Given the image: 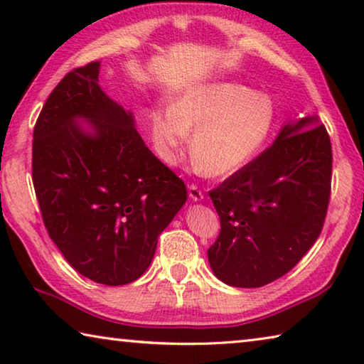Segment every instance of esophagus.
Instances as JSON below:
<instances>
[{"mask_svg":"<svg viewBox=\"0 0 364 364\" xmlns=\"http://www.w3.org/2000/svg\"><path fill=\"white\" fill-rule=\"evenodd\" d=\"M188 191H189L191 200H194V202L204 200V194H202V191H200L199 188H197V186H194V184H191V186L188 188Z\"/></svg>","mask_w":364,"mask_h":364,"instance_id":"34e87169","label":"esophagus"}]
</instances>
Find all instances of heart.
I'll use <instances>...</instances> for the list:
<instances>
[{
  "mask_svg": "<svg viewBox=\"0 0 364 364\" xmlns=\"http://www.w3.org/2000/svg\"><path fill=\"white\" fill-rule=\"evenodd\" d=\"M278 122L274 97L234 82L189 86L171 107L149 114L154 149L165 164L180 160L193 136V170L228 176L250 164L273 134Z\"/></svg>",
  "mask_w": 364,
  "mask_h": 364,
  "instance_id": "1",
  "label": "heart"
}]
</instances>
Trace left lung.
Here are the masks:
<instances>
[{
  "mask_svg": "<svg viewBox=\"0 0 364 364\" xmlns=\"http://www.w3.org/2000/svg\"><path fill=\"white\" fill-rule=\"evenodd\" d=\"M331 139L318 115L286 122L255 160L210 191L221 231L207 252L228 286L284 276L321 232L331 194Z\"/></svg>",
  "mask_w": 364,
  "mask_h": 364,
  "instance_id": "8db88e82",
  "label": "left lung"
}]
</instances>
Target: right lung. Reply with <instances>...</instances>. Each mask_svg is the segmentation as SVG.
Wrapping results in <instances>:
<instances>
[{
  "mask_svg": "<svg viewBox=\"0 0 364 364\" xmlns=\"http://www.w3.org/2000/svg\"><path fill=\"white\" fill-rule=\"evenodd\" d=\"M101 63L72 70L41 109L32 175L49 237L95 282L136 281L186 186L144 144L132 110L100 85Z\"/></svg>",
  "mask_w": 364,
  "mask_h": 364,
  "instance_id": "1",
  "label": "right lung"
}]
</instances>
